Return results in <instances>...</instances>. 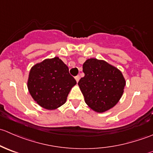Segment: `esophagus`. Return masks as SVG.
Listing matches in <instances>:
<instances>
[{
	"mask_svg": "<svg viewBox=\"0 0 153 153\" xmlns=\"http://www.w3.org/2000/svg\"><path fill=\"white\" fill-rule=\"evenodd\" d=\"M75 80H76L77 82H78V81H79V80H80V76H79V75H77V76L75 77Z\"/></svg>",
	"mask_w": 153,
	"mask_h": 153,
	"instance_id": "1",
	"label": "esophagus"
}]
</instances>
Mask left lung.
I'll return each mask as SVG.
<instances>
[{"label":"left lung","instance_id":"obj_1","mask_svg":"<svg viewBox=\"0 0 153 153\" xmlns=\"http://www.w3.org/2000/svg\"><path fill=\"white\" fill-rule=\"evenodd\" d=\"M83 72L85 75L78 84L88 106L104 112L116 105L126 85L121 71L105 61L89 58L83 64Z\"/></svg>","mask_w":153,"mask_h":153}]
</instances>
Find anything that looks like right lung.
<instances>
[{
    "label": "right lung",
    "instance_id": "1",
    "mask_svg": "<svg viewBox=\"0 0 153 153\" xmlns=\"http://www.w3.org/2000/svg\"><path fill=\"white\" fill-rule=\"evenodd\" d=\"M76 84L69 68L58 57L45 59L31 68L27 87L34 101L46 109L53 110L65 104Z\"/></svg>",
    "mask_w": 153,
    "mask_h": 153
}]
</instances>
